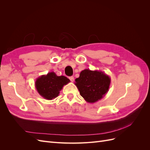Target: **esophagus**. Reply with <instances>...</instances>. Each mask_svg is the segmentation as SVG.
<instances>
[{"label": "esophagus", "instance_id": "obj_1", "mask_svg": "<svg viewBox=\"0 0 150 150\" xmlns=\"http://www.w3.org/2000/svg\"><path fill=\"white\" fill-rule=\"evenodd\" d=\"M69 79H70V81H71V82H73L74 80V77H73V76H71V77H69Z\"/></svg>", "mask_w": 150, "mask_h": 150}]
</instances>
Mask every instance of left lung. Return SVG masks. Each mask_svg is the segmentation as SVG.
Returning a JSON list of instances; mask_svg holds the SVG:
<instances>
[{"label":"left lung","mask_w":150,"mask_h":150,"mask_svg":"<svg viewBox=\"0 0 150 150\" xmlns=\"http://www.w3.org/2000/svg\"><path fill=\"white\" fill-rule=\"evenodd\" d=\"M75 81L81 96L86 102L94 103L105 96L110 88L111 78L103 71L88 69L81 71Z\"/></svg>","instance_id":"1"}]
</instances>
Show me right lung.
<instances>
[{"label":"right lung","mask_w":150,"mask_h":150,"mask_svg":"<svg viewBox=\"0 0 150 150\" xmlns=\"http://www.w3.org/2000/svg\"><path fill=\"white\" fill-rule=\"evenodd\" d=\"M70 82L64 76H58L55 72H48L36 79L35 87L38 93L47 100H52L57 97L63 86Z\"/></svg>","instance_id":"right-lung-1"}]
</instances>
